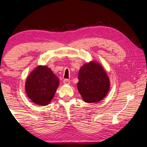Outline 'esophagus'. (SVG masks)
Wrapping results in <instances>:
<instances>
[{
    "instance_id": "1",
    "label": "esophagus",
    "mask_w": 147,
    "mask_h": 147,
    "mask_svg": "<svg viewBox=\"0 0 147 147\" xmlns=\"http://www.w3.org/2000/svg\"><path fill=\"white\" fill-rule=\"evenodd\" d=\"M63 83H64V84H70V80L68 79H64L63 80Z\"/></svg>"
}]
</instances>
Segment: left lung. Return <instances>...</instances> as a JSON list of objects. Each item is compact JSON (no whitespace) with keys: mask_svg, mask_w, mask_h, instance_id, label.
<instances>
[{"mask_svg":"<svg viewBox=\"0 0 147 147\" xmlns=\"http://www.w3.org/2000/svg\"><path fill=\"white\" fill-rule=\"evenodd\" d=\"M78 90L86 102L103 99L110 88L109 77L102 66L95 62L83 65L78 73Z\"/></svg>","mask_w":147,"mask_h":147,"instance_id":"1","label":"left lung"}]
</instances>
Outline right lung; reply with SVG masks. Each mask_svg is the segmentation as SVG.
Segmentation results:
<instances>
[{
    "label": "right lung",
    "instance_id": "obj_1",
    "mask_svg": "<svg viewBox=\"0 0 147 147\" xmlns=\"http://www.w3.org/2000/svg\"><path fill=\"white\" fill-rule=\"evenodd\" d=\"M59 80L47 66H38L30 74L26 82V92L34 103L47 105L54 97Z\"/></svg>",
    "mask_w": 147,
    "mask_h": 147
}]
</instances>
